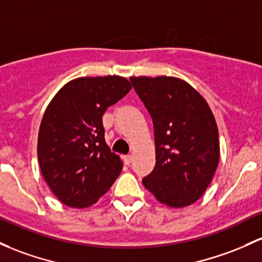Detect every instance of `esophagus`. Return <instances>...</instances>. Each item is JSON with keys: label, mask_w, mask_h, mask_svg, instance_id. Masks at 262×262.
I'll return each mask as SVG.
<instances>
[{"label": "esophagus", "mask_w": 262, "mask_h": 262, "mask_svg": "<svg viewBox=\"0 0 262 262\" xmlns=\"http://www.w3.org/2000/svg\"><path fill=\"white\" fill-rule=\"evenodd\" d=\"M132 159H133V157H132V155H124V157H123V160H124V163L126 164V165H129V164L132 163Z\"/></svg>", "instance_id": "esophagus-1"}]
</instances>
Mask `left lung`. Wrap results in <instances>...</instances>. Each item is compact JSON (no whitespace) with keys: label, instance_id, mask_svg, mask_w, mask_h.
<instances>
[{"label":"left lung","instance_id":"8db88e82","mask_svg":"<svg viewBox=\"0 0 262 262\" xmlns=\"http://www.w3.org/2000/svg\"><path fill=\"white\" fill-rule=\"evenodd\" d=\"M154 125L155 166L143 185L170 208L194 204L211 183L219 132L206 100L175 77H130Z\"/></svg>","mask_w":262,"mask_h":262}]
</instances>
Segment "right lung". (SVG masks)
<instances>
[{
  "mask_svg": "<svg viewBox=\"0 0 262 262\" xmlns=\"http://www.w3.org/2000/svg\"><path fill=\"white\" fill-rule=\"evenodd\" d=\"M130 89L124 77H80L48 104L37 154L46 183L64 205H93L122 171L123 162L105 143L102 117Z\"/></svg>",
  "mask_w": 262,
  "mask_h": 262,
  "instance_id": "obj_1",
  "label": "right lung"
}]
</instances>
